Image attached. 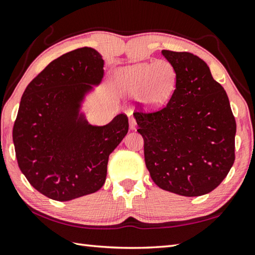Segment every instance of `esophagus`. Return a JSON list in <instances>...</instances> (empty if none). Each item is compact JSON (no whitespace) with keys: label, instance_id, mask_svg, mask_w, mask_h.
Segmentation results:
<instances>
[{"label":"esophagus","instance_id":"1","mask_svg":"<svg viewBox=\"0 0 255 255\" xmlns=\"http://www.w3.org/2000/svg\"><path fill=\"white\" fill-rule=\"evenodd\" d=\"M129 127H130V129H136L137 123L135 118H130V120H129Z\"/></svg>","mask_w":255,"mask_h":255}]
</instances>
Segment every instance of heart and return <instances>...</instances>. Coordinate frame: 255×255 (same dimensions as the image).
<instances>
[{
	"mask_svg": "<svg viewBox=\"0 0 255 255\" xmlns=\"http://www.w3.org/2000/svg\"><path fill=\"white\" fill-rule=\"evenodd\" d=\"M176 71L172 63L159 60L124 68L115 76V86L122 94L138 95L147 108L163 106L172 94Z\"/></svg>",
	"mask_w": 255,
	"mask_h": 255,
	"instance_id": "1",
	"label": "heart"
}]
</instances>
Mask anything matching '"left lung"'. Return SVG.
I'll return each instance as SVG.
<instances>
[{
  "label": "left lung",
  "mask_w": 255,
  "mask_h": 255,
  "mask_svg": "<svg viewBox=\"0 0 255 255\" xmlns=\"http://www.w3.org/2000/svg\"><path fill=\"white\" fill-rule=\"evenodd\" d=\"M176 88L163 108L133 113L143 138L146 167L157 186L201 196L223 182L235 160L237 123L228 95L197 55L163 50Z\"/></svg>",
  "instance_id": "obj_1"
}]
</instances>
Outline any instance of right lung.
Masks as SVG:
<instances>
[{"mask_svg": "<svg viewBox=\"0 0 255 255\" xmlns=\"http://www.w3.org/2000/svg\"><path fill=\"white\" fill-rule=\"evenodd\" d=\"M104 60L80 48L53 60L27 85L13 126L18 167L36 191L66 202L103 187L109 155L128 132L120 114L106 126L79 115L90 85L104 77Z\"/></svg>", "mask_w": 255, "mask_h": 255, "instance_id": "obj_1", "label": "right lung"}]
</instances>
